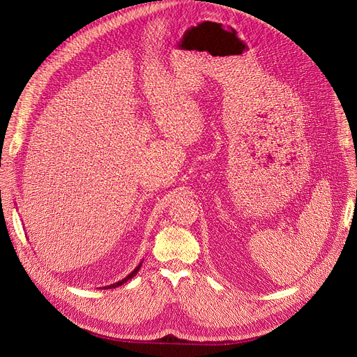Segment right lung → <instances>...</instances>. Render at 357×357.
Here are the masks:
<instances>
[{
  "mask_svg": "<svg viewBox=\"0 0 357 357\" xmlns=\"http://www.w3.org/2000/svg\"><path fill=\"white\" fill-rule=\"evenodd\" d=\"M140 268H142V261H140V264H139V266H136V269L133 271V272H131L130 275H127L124 279H121V280H119V282H116V284H111V285H108V287H104V289H111V288H117V287H120V285H123V284H126L127 282V280L128 279H131V278H133L139 271H140Z\"/></svg>",
  "mask_w": 357,
  "mask_h": 357,
  "instance_id": "obj_1",
  "label": "right lung"
}]
</instances>
